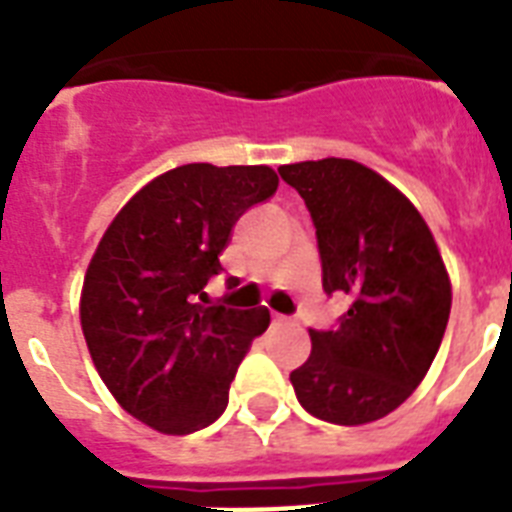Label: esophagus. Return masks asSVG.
I'll use <instances>...</instances> for the list:
<instances>
[{
  "mask_svg": "<svg viewBox=\"0 0 512 512\" xmlns=\"http://www.w3.org/2000/svg\"><path fill=\"white\" fill-rule=\"evenodd\" d=\"M273 324H276V327H281V324H289V319H287V316H279V313H273Z\"/></svg>",
  "mask_w": 512,
  "mask_h": 512,
  "instance_id": "34e87169",
  "label": "esophagus"
}]
</instances>
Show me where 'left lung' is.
I'll return each mask as SVG.
<instances>
[{
	"label": "left lung",
	"mask_w": 512,
	"mask_h": 512,
	"mask_svg": "<svg viewBox=\"0 0 512 512\" xmlns=\"http://www.w3.org/2000/svg\"><path fill=\"white\" fill-rule=\"evenodd\" d=\"M319 239L324 292L350 295L329 332L311 329V356L289 374L319 420L366 425L425 380L452 311L444 257L412 201L353 159L284 164Z\"/></svg>",
	"instance_id": "left-lung-1"
}]
</instances>
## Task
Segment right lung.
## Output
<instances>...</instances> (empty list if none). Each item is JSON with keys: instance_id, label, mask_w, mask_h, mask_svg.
<instances>
[{"instance_id": "add662e5", "label": "right lung", "mask_w": 512, "mask_h": 512, "mask_svg": "<svg viewBox=\"0 0 512 512\" xmlns=\"http://www.w3.org/2000/svg\"><path fill=\"white\" fill-rule=\"evenodd\" d=\"M276 188L265 164H183L143 185L103 233L79 319L100 380L148 428L185 436L225 412L241 358L271 313L199 300L223 271L236 220Z\"/></svg>"}]
</instances>
